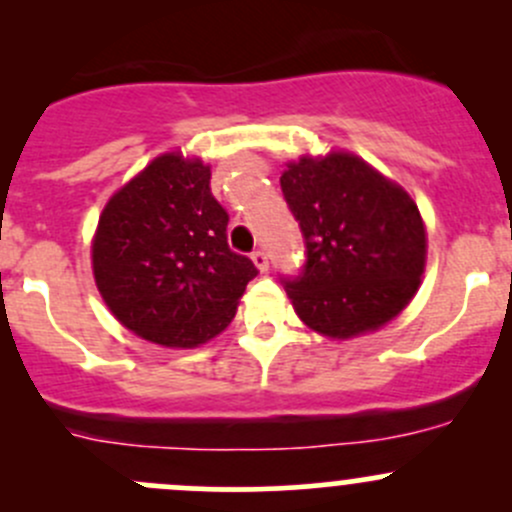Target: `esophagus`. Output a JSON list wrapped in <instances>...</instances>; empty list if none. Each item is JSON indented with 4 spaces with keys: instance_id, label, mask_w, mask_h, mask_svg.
I'll return each instance as SVG.
<instances>
[{
    "instance_id": "obj_1",
    "label": "esophagus",
    "mask_w": 512,
    "mask_h": 512,
    "mask_svg": "<svg viewBox=\"0 0 512 512\" xmlns=\"http://www.w3.org/2000/svg\"><path fill=\"white\" fill-rule=\"evenodd\" d=\"M252 262H255V267L260 272H267V267H270V257H267L265 250H255V252H252Z\"/></svg>"
}]
</instances>
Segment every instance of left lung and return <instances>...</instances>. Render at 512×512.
<instances>
[{"instance_id": "1", "label": "left lung", "mask_w": 512, "mask_h": 512, "mask_svg": "<svg viewBox=\"0 0 512 512\" xmlns=\"http://www.w3.org/2000/svg\"><path fill=\"white\" fill-rule=\"evenodd\" d=\"M280 185L304 237L299 272L280 275L299 319L332 339L394 319L426 265L414 200L349 153L289 163Z\"/></svg>"}]
</instances>
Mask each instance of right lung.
Returning <instances> with one entry per match:
<instances>
[{"mask_svg": "<svg viewBox=\"0 0 512 512\" xmlns=\"http://www.w3.org/2000/svg\"><path fill=\"white\" fill-rule=\"evenodd\" d=\"M227 210L210 168L165 153L108 200L94 240V277L113 317L148 342L198 347L235 317L257 277L227 245Z\"/></svg>", "mask_w": 512, "mask_h": 512, "instance_id": "right-lung-1", "label": "right lung"}]
</instances>
